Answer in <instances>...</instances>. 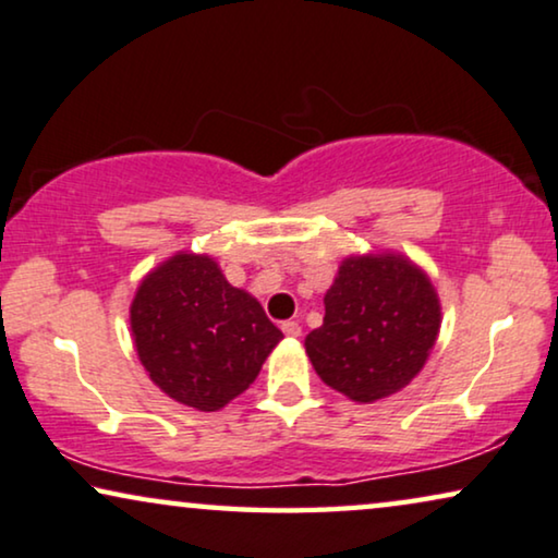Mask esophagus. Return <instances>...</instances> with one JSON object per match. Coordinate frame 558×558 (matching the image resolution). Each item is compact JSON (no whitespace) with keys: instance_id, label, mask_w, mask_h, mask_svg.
<instances>
[{"instance_id":"esophagus-1","label":"esophagus","mask_w":558,"mask_h":558,"mask_svg":"<svg viewBox=\"0 0 558 558\" xmlns=\"http://www.w3.org/2000/svg\"><path fill=\"white\" fill-rule=\"evenodd\" d=\"M286 337H301V324L299 322H283Z\"/></svg>"}]
</instances>
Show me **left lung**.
<instances>
[{
    "mask_svg": "<svg viewBox=\"0 0 558 558\" xmlns=\"http://www.w3.org/2000/svg\"><path fill=\"white\" fill-rule=\"evenodd\" d=\"M324 306V324L306 337L311 365L356 403L405 388L441 324L434 286L403 257L344 259Z\"/></svg>",
    "mask_w": 558,
    "mask_h": 558,
    "instance_id": "8db88e82",
    "label": "left lung"
}]
</instances>
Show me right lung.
<instances>
[{
	"mask_svg": "<svg viewBox=\"0 0 558 558\" xmlns=\"http://www.w3.org/2000/svg\"><path fill=\"white\" fill-rule=\"evenodd\" d=\"M130 322L150 380L196 411H219L247 390L283 339L263 306L202 255H175L147 275Z\"/></svg>",
	"mask_w": 558,
	"mask_h": 558,
	"instance_id": "1",
	"label": "right lung"
}]
</instances>
